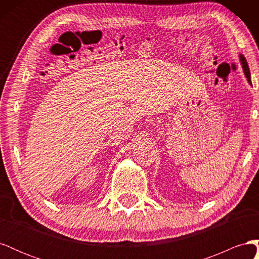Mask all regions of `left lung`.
<instances>
[{
	"mask_svg": "<svg viewBox=\"0 0 259 259\" xmlns=\"http://www.w3.org/2000/svg\"><path fill=\"white\" fill-rule=\"evenodd\" d=\"M239 57H240V62H241V65H242V69H243V71H244V74H245L246 79H247V82L250 85H252V81H250V72H249V68H248V65H247V61H246L245 57L243 56L242 54L239 55Z\"/></svg>",
	"mask_w": 259,
	"mask_h": 259,
	"instance_id": "left-lung-1",
	"label": "left lung"
}]
</instances>
